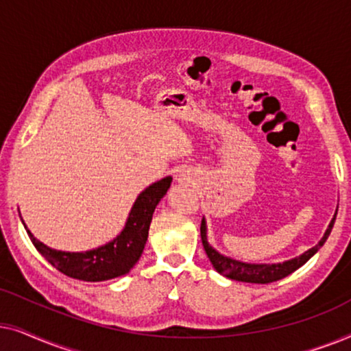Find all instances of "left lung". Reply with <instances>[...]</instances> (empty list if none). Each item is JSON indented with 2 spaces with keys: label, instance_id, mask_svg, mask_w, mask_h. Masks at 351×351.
<instances>
[{
  "label": "left lung",
  "instance_id": "8db88e82",
  "mask_svg": "<svg viewBox=\"0 0 351 351\" xmlns=\"http://www.w3.org/2000/svg\"><path fill=\"white\" fill-rule=\"evenodd\" d=\"M335 215H337V209L332 220H330L328 230H326L323 238L319 239V243L313 246L308 251L300 254L299 257L289 258V261L280 262V263H249L241 262L237 258L223 256L217 249H214L208 241V225H206V219L201 220V241H203L204 251L208 254L210 263L217 270L220 275H223L228 280L241 281V282H256V285H268V282H275L278 280H282L287 275H291L292 271H295L297 268H300L304 263L310 261L316 252L319 251V247L326 243V239L329 238L330 230L334 227Z\"/></svg>",
  "mask_w": 351,
  "mask_h": 351
}]
</instances>
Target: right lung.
Listing matches in <instances>:
<instances>
[{
    "label": "right lung",
    "mask_w": 351,
    "mask_h": 351,
    "mask_svg": "<svg viewBox=\"0 0 351 351\" xmlns=\"http://www.w3.org/2000/svg\"><path fill=\"white\" fill-rule=\"evenodd\" d=\"M171 182L172 177L167 176L147 186L134 201L121 233L104 246L90 249V251L66 252L52 249L33 237V233L22 220V215L21 220L36 251L60 273L75 280L89 282L113 280V278L128 275L141 258L148 238L153 213L162 196L169 190Z\"/></svg>",
    "instance_id": "obj_1"
}]
</instances>
